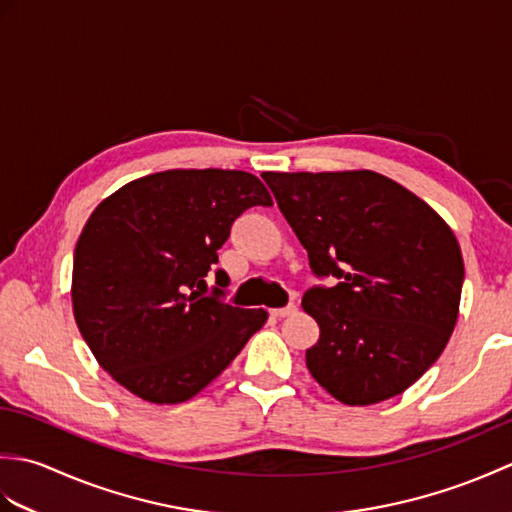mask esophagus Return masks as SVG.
<instances>
[{
	"instance_id": "obj_1",
	"label": "esophagus",
	"mask_w": 512,
	"mask_h": 512,
	"mask_svg": "<svg viewBox=\"0 0 512 512\" xmlns=\"http://www.w3.org/2000/svg\"><path fill=\"white\" fill-rule=\"evenodd\" d=\"M273 314H275V317H279V319L292 317V314H297V306H295V303H288L286 308H277V310H273Z\"/></svg>"
}]
</instances>
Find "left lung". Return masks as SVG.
I'll return each instance as SVG.
<instances>
[{"label": "left lung", "mask_w": 512, "mask_h": 512, "mask_svg": "<svg viewBox=\"0 0 512 512\" xmlns=\"http://www.w3.org/2000/svg\"><path fill=\"white\" fill-rule=\"evenodd\" d=\"M281 213L308 250L301 306L321 336L306 352L314 380L345 405L398 396L438 361L458 321L462 250L447 222L374 171H266Z\"/></svg>", "instance_id": "1"}]
</instances>
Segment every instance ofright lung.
<instances>
[{
  "label": "right lung",
  "mask_w": 512,
  "mask_h": 512,
  "mask_svg": "<svg viewBox=\"0 0 512 512\" xmlns=\"http://www.w3.org/2000/svg\"><path fill=\"white\" fill-rule=\"evenodd\" d=\"M246 171L171 169L105 198L76 242L72 308L96 361L138 398L176 405L220 376L268 319L224 303L228 275H206L231 226L270 206Z\"/></svg>",
  "instance_id": "1"
}]
</instances>
